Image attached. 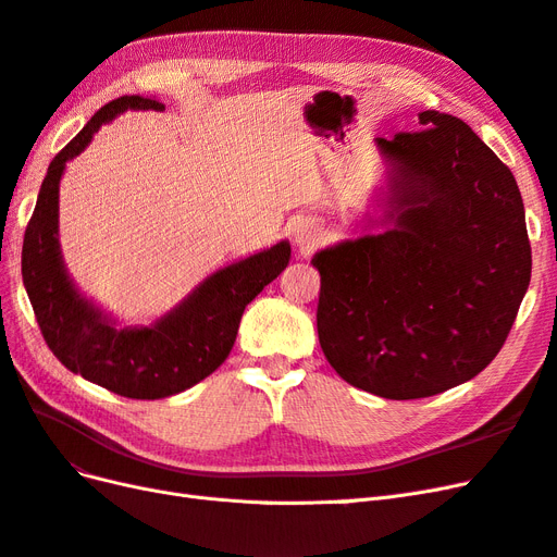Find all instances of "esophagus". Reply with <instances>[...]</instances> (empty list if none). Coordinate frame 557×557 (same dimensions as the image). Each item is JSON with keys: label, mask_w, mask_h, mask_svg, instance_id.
Listing matches in <instances>:
<instances>
[{"label": "esophagus", "mask_w": 557, "mask_h": 557, "mask_svg": "<svg viewBox=\"0 0 557 557\" xmlns=\"http://www.w3.org/2000/svg\"><path fill=\"white\" fill-rule=\"evenodd\" d=\"M293 242L299 250H313L320 242V230L311 221H299L293 230Z\"/></svg>", "instance_id": "34e87169"}]
</instances>
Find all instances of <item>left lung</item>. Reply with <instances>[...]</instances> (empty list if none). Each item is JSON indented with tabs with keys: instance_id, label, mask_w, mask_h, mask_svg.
I'll use <instances>...</instances> for the list:
<instances>
[{
	"instance_id": "1",
	"label": "left lung",
	"mask_w": 557,
	"mask_h": 557,
	"mask_svg": "<svg viewBox=\"0 0 557 557\" xmlns=\"http://www.w3.org/2000/svg\"><path fill=\"white\" fill-rule=\"evenodd\" d=\"M376 139L387 164L381 234L318 250V339L346 383L385 399L474 379L507 342L532 250L511 170L460 117Z\"/></svg>"
}]
</instances>
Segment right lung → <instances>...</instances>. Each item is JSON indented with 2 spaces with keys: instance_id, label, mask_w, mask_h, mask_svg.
<instances>
[{
  "instance_id": "1",
  "label": "right lung",
  "mask_w": 557,
  "mask_h": 557,
  "mask_svg": "<svg viewBox=\"0 0 557 557\" xmlns=\"http://www.w3.org/2000/svg\"><path fill=\"white\" fill-rule=\"evenodd\" d=\"M127 109L162 111L164 104L141 95L113 99L48 164L25 230L23 283L48 348L70 372L121 397L162 399L188 391L225 362L246 305L288 267L290 244L278 242L218 269L156 323L117 330L115 320L83 297L66 274L58 239V199L66 162L83 153L99 127Z\"/></svg>"
}]
</instances>
